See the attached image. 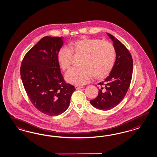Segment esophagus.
Listing matches in <instances>:
<instances>
[{"label": "esophagus", "instance_id": "1", "mask_svg": "<svg viewBox=\"0 0 157 157\" xmlns=\"http://www.w3.org/2000/svg\"><path fill=\"white\" fill-rule=\"evenodd\" d=\"M83 88V86H75V89H76V90H80L81 89H82Z\"/></svg>", "mask_w": 157, "mask_h": 157}]
</instances>
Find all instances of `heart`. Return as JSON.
Returning <instances> with one entry per match:
<instances>
[{
  "label": "heart",
  "mask_w": 157,
  "mask_h": 157,
  "mask_svg": "<svg viewBox=\"0 0 157 157\" xmlns=\"http://www.w3.org/2000/svg\"><path fill=\"white\" fill-rule=\"evenodd\" d=\"M73 55L82 56L81 67L72 68L66 74V81L73 85H83L93 76L102 79L108 76L114 66L116 52L114 45L98 38L82 37L70 44V49L62 47L58 51L57 62L63 70L71 66Z\"/></svg>",
  "instance_id": "obj_1"
}]
</instances>
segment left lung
<instances>
[{"label": "left lung", "mask_w": 157, "mask_h": 157, "mask_svg": "<svg viewBox=\"0 0 157 157\" xmlns=\"http://www.w3.org/2000/svg\"><path fill=\"white\" fill-rule=\"evenodd\" d=\"M113 42L116 59L109 75L98 85V94L91 104L96 108L108 110L123 100L128 90L133 72V60L128 49L113 36L107 33Z\"/></svg>", "instance_id": "obj_1"}]
</instances>
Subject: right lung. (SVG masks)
Wrapping results in <instances>:
<instances>
[{
	"label": "right lung",
	"mask_w": 157,
	"mask_h": 157,
	"mask_svg": "<svg viewBox=\"0 0 157 157\" xmlns=\"http://www.w3.org/2000/svg\"><path fill=\"white\" fill-rule=\"evenodd\" d=\"M62 37L45 36L32 48L22 61L20 74L25 90L36 108L55 116L68 108L74 86L67 83L57 62Z\"/></svg>",
	"instance_id": "obj_1"
}]
</instances>
